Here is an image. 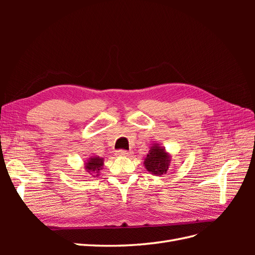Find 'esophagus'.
<instances>
[{
	"mask_svg": "<svg viewBox=\"0 0 255 255\" xmlns=\"http://www.w3.org/2000/svg\"><path fill=\"white\" fill-rule=\"evenodd\" d=\"M117 155L118 156H129V155H132V153L128 151H126V150H118Z\"/></svg>",
	"mask_w": 255,
	"mask_h": 255,
	"instance_id": "34e87169",
	"label": "esophagus"
}]
</instances>
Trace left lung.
<instances>
[{
	"instance_id": "1",
	"label": "left lung",
	"mask_w": 255,
	"mask_h": 255,
	"mask_svg": "<svg viewBox=\"0 0 255 255\" xmlns=\"http://www.w3.org/2000/svg\"><path fill=\"white\" fill-rule=\"evenodd\" d=\"M171 161V154L167 152L159 143H152L150 150L144 157L143 165L153 175L160 176L166 174Z\"/></svg>"
}]
</instances>
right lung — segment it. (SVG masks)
<instances>
[{
    "label": "right lung",
    "instance_id": "1",
    "mask_svg": "<svg viewBox=\"0 0 255 255\" xmlns=\"http://www.w3.org/2000/svg\"><path fill=\"white\" fill-rule=\"evenodd\" d=\"M104 165V158L100 157L98 155L90 156L86 161L84 163V168L88 174H91L92 176L100 175V171L103 169Z\"/></svg>",
    "mask_w": 255,
    "mask_h": 255
}]
</instances>
